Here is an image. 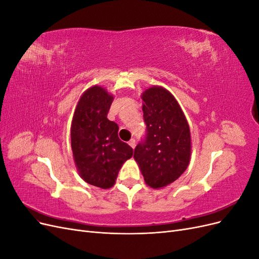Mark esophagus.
<instances>
[{"instance_id":"1","label":"esophagus","mask_w":259,"mask_h":259,"mask_svg":"<svg viewBox=\"0 0 259 259\" xmlns=\"http://www.w3.org/2000/svg\"><path fill=\"white\" fill-rule=\"evenodd\" d=\"M128 145L133 148V149H134L135 148V146H136V142H135V139H131L130 140V142H128Z\"/></svg>"}]
</instances>
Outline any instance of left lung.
Here are the masks:
<instances>
[{
  "label": "left lung",
  "instance_id": "obj_1",
  "mask_svg": "<svg viewBox=\"0 0 259 259\" xmlns=\"http://www.w3.org/2000/svg\"><path fill=\"white\" fill-rule=\"evenodd\" d=\"M142 98L147 134L134 151L146 184L160 189L178 179L189 165V124L171 94L161 86L146 90Z\"/></svg>",
  "mask_w": 259,
  "mask_h": 259
}]
</instances>
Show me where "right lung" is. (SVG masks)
<instances>
[{
    "label": "right lung",
    "instance_id": "obj_1",
    "mask_svg": "<svg viewBox=\"0 0 259 259\" xmlns=\"http://www.w3.org/2000/svg\"><path fill=\"white\" fill-rule=\"evenodd\" d=\"M113 101L104 88L86 90L77 103L71 124V149L77 171L90 185L111 188L133 149L117 136L119 126L107 119Z\"/></svg>",
    "mask_w": 259,
    "mask_h": 259
}]
</instances>
